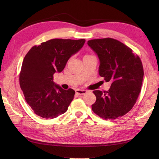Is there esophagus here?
Instances as JSON below:
<instances>
[{
	"instance_id": "1",
	"label": "esophagus",
	"mask_w": 159,
	"mask_h": 159,
	"mask_svg": "<svg viewBox=\"0 0 159 159\" xmlns=\"http://www.w3.org/2000/svg\"><path fill=\"white\" fill-rule=\"evenodd\" d=\"M87 93V91L84 90H80V89H77L76 90V93L79 95H84Z\"/></svg>"
}]
</instances>
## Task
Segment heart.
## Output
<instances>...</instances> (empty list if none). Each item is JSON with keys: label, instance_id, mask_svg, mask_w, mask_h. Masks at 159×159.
Here are the masks:
<instances>
[{"label": "heart", "instance_id": "heart-1", "mask_svg": "<svg viewBox=\"0 0 159 159\" xmlns=\"http://www.w3.org/2000/svg\"><path fill=\"white\" fill-rule=\"evenodd\" d=\"M88 56H90V55H85V56H84V57H88Z\"/></svg>", "mask_w": 159, "mask_h": 159}]
</instances>
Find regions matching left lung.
<instances>
[{
	"label": "left lung",
	"instance_id": "left-lung-1",
	"mask_svg": "<svg viewBox=\"0 0 159 159\" xmlns=\"http://www.w3.org/2000/svg\"><path fill=\"white\" fill-rule=\"evenodd\" d=\"M88 44L100 61L99 76L111 83L108 91H93L96 102L93 111L105 120L123 116L133 108L141 92L144 69L140 58L111 38L90 40Z\"/></svg>",
	"mask_w": 159,
	"mask_h": 159
}]
</instances>
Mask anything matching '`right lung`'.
<instances>
[{"instance_id":"right-lung-1","label":"right lung","mask_w":159,"mask_h":159,"mask_svg":"<svg viewBox=\"0 0 159 159\" xmlns=\"http://www.w3.org/2000/svg\"><path fill=\"white\" fill-rule=\"evenodd\" d=\"M85 42V39H51L34 45L26 55L20 85L26 102L36 115L52 119L67 111L75 91L55 84L53 75L62 71L69 59Z\"/></svg>"}]
</instances>
